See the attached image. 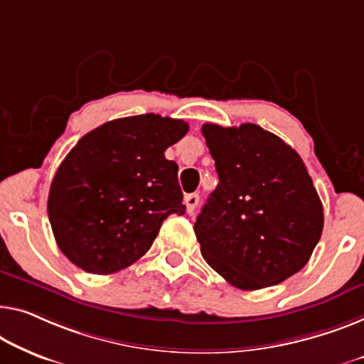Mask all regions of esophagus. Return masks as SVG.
<instances>
[{"label":"esophagus","instance_id":"esophagus-1","mask_svg":"<svg viewBox=\"0 0 364 364\" xmlns=\"http://www.w3.org/2000/svg\"><path fill=\"white\" fill-rule=\"evenodd\" d=\"M198 203H199V194L198 193H191V194H186V196H184V204H186L188 214L194 213V209H196Z\"/></svg>","mask_w":364,"mask_h":364}]
</instances>
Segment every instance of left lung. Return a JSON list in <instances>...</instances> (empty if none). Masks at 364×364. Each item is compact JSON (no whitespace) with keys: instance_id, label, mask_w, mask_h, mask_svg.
Instances as JSON below:
<instances>
[{"instance_id":"left-lung-1","label":"left lung","mask_w":364,"mask_h":364,"mask_svg":"<svg viewBox=\"0 0 364 364\" xmlns=\"http://www.w3.org/2000/svg\"><path fill=\"white\" fill-rule=\"evenodd\" d=\"M219 184L194 232L210 268L243 291L283 283L321 240L323 208L299 154L257 124H204Z\"/></svg>"}]
</instances>
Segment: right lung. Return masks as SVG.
<instances>
[{
	"mask_svg": "<svg viewBox=\"0 0 364 364\" xmlns=\"http://www.w3.org/2000/svg\"><path fill=\"white\" fill-rule=\"evenodd\" d=\"M181 119L140 114L91 130L53 176L47 213L62 253L91 274L142 258L170 214L183 215L178 165L165 150L186 135Z\"/></svg>",
	"mask_w": 364,
	"mask_h": 364,
	"instance_id": "right-lung-1",
	"label": "right lung"
}]
</instances>
